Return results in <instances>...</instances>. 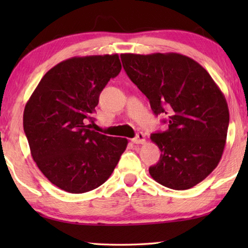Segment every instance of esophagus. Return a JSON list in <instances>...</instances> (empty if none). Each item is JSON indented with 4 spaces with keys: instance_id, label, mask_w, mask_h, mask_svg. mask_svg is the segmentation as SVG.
I'll return each instance as SVG.
<instances>
[{
    "instance_id": "34e87169",
    "label": "esophagus",
    "mask_w": 248,
    "mask_h": 248,
    "mask_svg": "<svg viewBox=\"0 0 248 248\" xmlns=\"http://www.w3.org/2000/svg\"><path fill=\"white\" fill-rule=\"evenodd\" d=\"M132 142L134 144H143L145 143V136L143 132H138L136 138H133Z\"/></svg>"
}]
</instances>
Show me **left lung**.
Returning a JSON list of instances; mask_svg holds the SVG:
<instances>
[{
  "label": "left lung",
  "instance_id": "1",
  "mask_svg": "<svg viewBox=\"0 0 248 248\" xmlns=\"http://www.w3.org/2000/svg\"><path fill=\"white\" fill-rule=\"evenodd\" d=\"M129 78L150 100L169 129L151 134L161 150L149 169L158 184L185 190L211 174L225 146L229 107L219 86L198 62L183 54L123 53Z\"/></svg>",
  "mask_w": 248,
  "mask_h": 248
}]
</instances>
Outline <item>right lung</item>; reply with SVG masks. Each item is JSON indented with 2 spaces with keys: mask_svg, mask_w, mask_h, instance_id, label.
<instances>
[{
  "mask_svg": "<svg viewBox=\"0 0 248 248\" xmlns=\"http://www.w3.org/2000/svg\"><path fill=\"white\" fill-rule=\"evenodd\" d=\"M121 70L119 56L73 57L50 69L25 106L23 124L38 169L71 194L99 187L127 148L92 129L99 95Z\"/></svg>",
  "mask_w": 248,
  "mask_h": 248,
  "instance_id": "add662e5",
  "label": "right lung"
}]
</instances>
